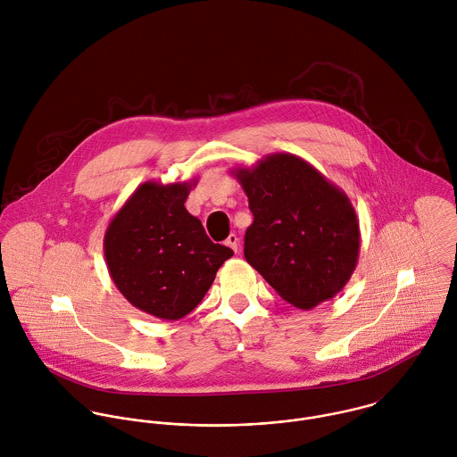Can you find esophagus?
<instances>
[{
	"label": "esophagus",
	"instance_id": "34e87169",
	"mask_svg": "<svg viewBox=\"0 0 457 457\" xmlns=\"http://www.w3.org/2000/svg\"><path fill=\"white\" fill-rule=\"evenodd\" d=\"M225 245L228 246V248H232L236 253H237V250H239V237L236 236V234H230L228 237H227V241H225Z\"/></svg>",
	"mask_w": 457,
	"mask_h": 457
}]
</instances>
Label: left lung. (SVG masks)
Masks as SVG:
<instances>
[{"label": "left lung", "instance_id": "obj_1", "mask_svg": "<svg viewBox=\"0 0 457 457\" xmlns=\"http://www.w3.org/2000/svg\"><path fill=\"white\" fill-rule=\"evenodd\" d=\"M253 212L245 257L281 299L312 310L343 290L355 270L361 230L346 194L306 160L272 153L234 169Z\"/></svg>", "mask_w": 457, "mask_h": 457}]
</instances>
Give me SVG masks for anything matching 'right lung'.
I'll use <instances>...</instances> for the list:
<instances>
[{"label": "right lung", "mask_w": 457, "mask_h": 457, "mask_svg": "<svg viewBox=\"0 0 457 457\" xmlns=\"http://www.w3.org/2000/svg\"><path fill=\"white\" fill-rule=\"evenodd\" d=\"M196 179L142 183L111 220L104 253L109 274L137 310L162 320L187 317L234 252L214 245L185 202Z\"/></svg>", "instance_id": "obj_1"}]
</instances>
